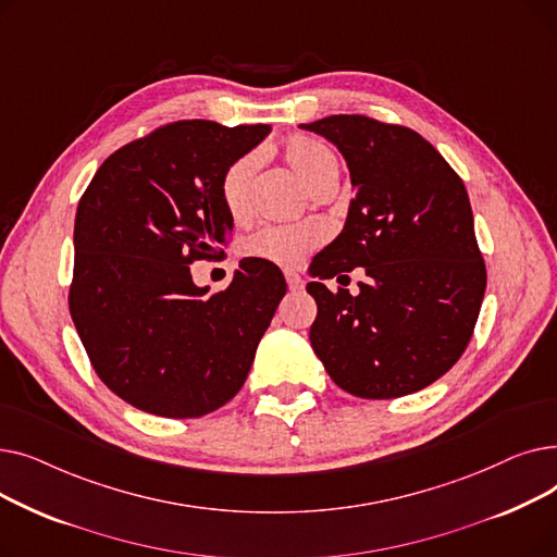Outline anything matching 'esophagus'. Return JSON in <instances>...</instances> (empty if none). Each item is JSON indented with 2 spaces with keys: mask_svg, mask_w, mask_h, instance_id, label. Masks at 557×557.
Instances as JSON below:
<instances>
[{
  "mask_svg": "<svg viewBox=\"0 0 557 557\" xmlns=\"http://www.w3.org/2000/svg\"><path fill=\"white\" fill-rule=\"evenodd\" d=\"M286 284L290 290H302L305 288V280L298 273H290L286 271Z\"/></svg>",
  "mask_w": 557,
  "mask_h": 557,
  "instance_id": "obj_1",
  "label": "esophagus"
}]
</instances>
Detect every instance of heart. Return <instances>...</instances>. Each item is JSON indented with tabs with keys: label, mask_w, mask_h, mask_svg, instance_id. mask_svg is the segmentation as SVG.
I'll list each match as a JSON object with an SVG mask.
<instances>
[{
	"label": "heart",
	"mask_w": 557,
	"mask_h": 557,
	"mask_svg": "<svg viewBox=\"0 0 557 557\" xmlns=\"http://www.w3.org/2000/svg\"><path fill=\"white\" fill-rule=\"evenodd\" d=\"M284 160L296 171L300 183L313 191L325 183L338 181V162L334 153L315 139L294 137L284 144ZM257 171V156L248 153L234 160L221 175V198L230 216L242 219L246 212V200L250 181ZM325 234L315 223H290L261 227L246 242L244 250L248 257L275 263V267H298L305 257L323 244Z\"/></svg>",
	"instance_id": "heart-1"
}]
</instances>
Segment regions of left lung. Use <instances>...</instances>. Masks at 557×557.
Wrapping results in <instances>:
<instances>
[{
	"label": "left lung",
	"mask_w": 557,
	"mask_h": 557,
	"mask_svg": "<svg viewBox=\"0 0 557 557\" xmlns=\"http://www.w3.org/2000/svg\"><path fill=\"white\" fill-rule=\"evenodd\" d=\"M332 141L352 202L320 250L307 290L318 305L309 341L334 384L363 399L411 395L441 379L472 338L485 294L470 196L456 171L411 128L361 114L300 124ZM361 265L359 297L324 280Z\"/></svg>",
	"instance_id": "obj_1"
}]
</instances>
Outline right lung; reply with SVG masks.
I'll return each instance as SVG.
<instances>
[{
  "mask_svg": "<svg viewBox=\"0 0 557 557\" xmlns=\"http://www.w3.org/2000/svg\"><path fill=\"white\" fill-rule=\"evenodd\" d=\"M271 126L178 122L114 151L74 223L70 313L101 382L160 418H200L237 395L286 282L248 257L216 296L189 263L232 234L223 171Z\"/></svg>",
  "mask_w": 557,
  "mask_h": 557,
  "instance_id": "1",
  "label": "right lung"
}]
</instances>
